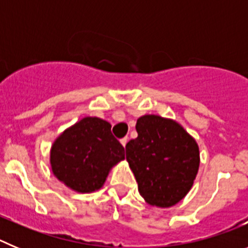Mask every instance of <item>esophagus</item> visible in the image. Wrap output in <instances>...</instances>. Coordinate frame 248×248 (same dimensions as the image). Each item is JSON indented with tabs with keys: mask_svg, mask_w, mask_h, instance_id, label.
<instances>
[{
	"mask_svg": "<svg viewBox=\"0 0 248 248\" xmlns=\"http://www.w3.org/2000/svg\"><path fill=\"white\" fill-rule=\"evenodd\" d=\"M120 143H122V145L124 146V148H125L126 143H128V137H124V138H122V139H120Z\"/></svg>",
	"mask_w": 248,
	"mask_h": 248,
	"instance_id": "34e87169",
	"label": "esophagus"
}]
</instances>
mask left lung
Segmentation results:
<instances>
[{"label": "left lung", "mask_w": 248, "mask_h": 248, "mask_svg": "<svg viewBox=\"0 0 248 248\" xmlns=\"http://www.w3.org/2000/svg\"><path fill=\"white\" fill-rule=\"evenodd\" d=\"M138 138L125 146L126 160L146 202L170 207L185 198L198 174L200 154L180 124L157 115L137 122Z\"/></svg>", "instance_id": "1"}]
</instances>
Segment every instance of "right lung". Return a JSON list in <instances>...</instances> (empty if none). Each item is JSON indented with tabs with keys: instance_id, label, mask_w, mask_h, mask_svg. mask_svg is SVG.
I'll use <instances>...</instances> for the list:
<instances>
[{
	"instance_id": "obj_1",
	"label": "right lung",
	"mask_w": 248,
	"mask_h": 248,
	"mask_svg": "<svg viewBox=\"0 0 248 248\" xmlns=\"http://www.w3.org/2000/svg\"><path fill=\"white\" fill-rule=\"evenodd\" d=\"M124 159V148L99 118H84L54 141L50 165L58 180L78 192L100 189L113 165Z\"/></svg>"
}]
</instances>
